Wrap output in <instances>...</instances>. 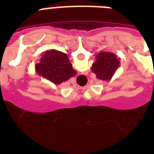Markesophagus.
Segmentation results:
<instances>
[{"label": "esophagus", "mask_w": 154, "mask_h": 154, "mask_svg": "<svg viewBox=\"0 0 154 154\" xmlns=\"http://www.w3.org/2000/svg\"><path fill=\"white\" fill-rule=\"evenodd\" d=\"M81 77H83V75H81Z\"/></svg>", "instance_id": "1"}]
</instances>
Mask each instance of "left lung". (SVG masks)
I'll return each instance as SVG.
<instances>
[{"mask_svg": "<svg viewBox=\"0 0 154 154\" xmlns=\"http://www.w3.org/2000/svg\"><path fill=\"white\" fill-rule=\"evenodd\" d=\"M119 67L120 61L115 53L100 52L96 56V60L93 63L91 69L96 74L97 79L109 81Z\"/></svg>", "mask_w": 154, "mask_h": 154, "instance_id": "8db88e82", "label": "left lung"}]
</instances>
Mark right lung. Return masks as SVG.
Returning a JSON list of instances; mask_svg holds the SVG:
<instances>
[{"mask_svg": "<svg viewBox=\"0 0 154 154\" xmlns=\"http://www.w3.org/2000/svg\"><path fill=\"white\" fill-rule=\"evenodd\" d=\"M35 69L38 74L55 85L61 84L77 74L67 55L56 49L42 53Z\"/></svg>", "mask_w": 154, "mask_h": 154, "instance_id": "1", "label": "right lung"}]
</instances>
